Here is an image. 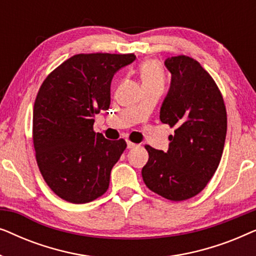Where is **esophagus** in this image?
Returning <instances> with one entry per match:
<instances>
[{"mask_svg": "<svg viewBox=\"0 0 256 256\" xmlns=\"http://www.w3.org/2000/svg\"><path fill=\"white\" fill-rule=\"evenodd\" d=\"M135 146H138V144H135V143H132L130 141H127V148L128 149H132V148H135Z\"/></svg>", "mask_w": 256, "mask_h": 256, "instance_id": "esophagus-1", "label": "esophagus"}]
</instances>
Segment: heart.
<instances>
[{"label": "heart", "mask_w": 256, "mask_h": 256, "mask_svg": "<svg viewBox=\"0 0 256 256\" xmlns=\"http://www.w3.org/2000/svg\"><path fill=\"white\" fill-rule=\"evenodd\" d=\"M140 78L142 86H162L166 84V72L160 62L148 59L140 65Z\"/></svg>", "instance_id": "obj_1"}]
</instances>
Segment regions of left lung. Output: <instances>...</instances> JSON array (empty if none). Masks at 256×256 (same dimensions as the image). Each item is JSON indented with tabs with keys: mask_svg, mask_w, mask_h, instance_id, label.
Listing matches in <instances>:
<instances>
[{
	"mask_svg": "<svg viewBox=\"0 0 256 256\" xmlns=\"http://www.w3.org/2000/svg\"><path fill=\"white\" fill-rule=\"evenodd\" d=\"M171 73L169 92L160 112L163 124L174 128L168 152L146 146L149 160L142 169L146 186L174 202L197 196L222 160L227 115L212 76L186 56L166 59Z\"/></svg>",
	"mask_w": 256,
	"mask_h": 256,
	"instance_id": "1",
	"label": "left lung"
}]
</instances>
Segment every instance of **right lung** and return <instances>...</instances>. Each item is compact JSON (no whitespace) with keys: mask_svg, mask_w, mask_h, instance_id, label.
<instances>
[{"mask_svg":"<svg viewBox=\"0 0 256 256\" xmlns=\"http://www.w3.org/2000/svg\"><path fill=\"white\" fill-rule=\"evenodd\" d=\"M135 56L76 54L54 70L34 100L36 160L48 188L73 204L99 198L127 143L93 130L94 116L110 104L112 79Z\"/></svg>","mask_w":256,"mask_h":256,"instance_id":"add662e5","label":"right lung"}]
</instances>
